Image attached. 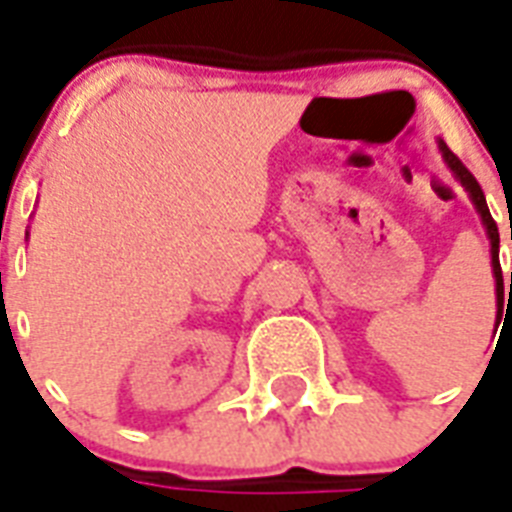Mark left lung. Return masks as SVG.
Returning <instances> with one entry per match:
<instances>
[{
	"label": "left lung",
	"mask_w": 512,
	"mask_h": 512,
	"mask_svg": "<svg viewBox=\"0 0 512 512\" xmlns=\"http://www.w3.org/2000/svg\"><path fill=\"white\" fill-rule=\"evenodd\" d=\"M439 151H442V157H445V165L453 170V176L461 181V187L469 192V198H472V203H475V208H478L480 219H483V225H486L488 238H491V268H494V279H497V323H499V320H502V301H505V298L510 301V298H512V271H510V293H507L505 282H502V266H499V230H497V222H494L491 211H488L486 195H483V189H480L478 179H475V176H472V173L464 168V162L458 160L456 154H453V151L445 146V140H439Z\"/></svg>",
	"instance_id": "1"
}]
</instances>
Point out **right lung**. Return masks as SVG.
Listing matches in <instances>:
<instances>
[{
  "label": "right lung",
  "mask_w": 512,
  "mask_h": 512,
  "mask_svg": "<svg viewBox=\"0 0 512 512\" xmlns=\"http://www.w3.org/2000/svg\"><path fill=\"white\" fill-rule=\"evenodd\" d=\"M26 236H29V233H26Z\"/></svg>",
  "instance_id": "1"
}]
</instances>
